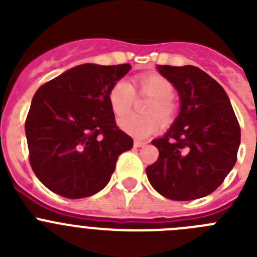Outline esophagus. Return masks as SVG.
<instances>
[{
	"label": "esophagus",
	"instance_id": "obj_1",
	"mask_svg": "<svg viewBox=\"0 0 257 257\" xmlns=\"http://www.w3.org/2000/svg\"><path fill=\"white\" fill-rule=\"evenodd\" d=\"M144 144L145 143L140 142V140H135V142H134V147H135V148H140V147H143Z\"/></svg>",
	"mask_w": 257,
	"mask_h": 257
}]
</instances>
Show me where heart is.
Here are the masks:
<instances>
[{
    "mask_svg": "<svg viewBox=\"0 0 257 257\" xmlns=\"http://www.w3.org/2000/svg\"><path fill=\"white\" fill-rule=\"evenodd\" d=\"M135 88L138 94L149 96L144 106L148 114H128L122 117L118 124L122 130L135 138H147L158 127V119L162 123H170L176 114V104L172 99L174 83L161 74H142L133 78V86L124 79H119L109 90V104L115 115L127 114L135 100Z\"/></svg>",
    "mask_w": 257,
    "mask_h": 257,
    "instance_id": "obj_1",
    "label": "heart"
}]
</instances>
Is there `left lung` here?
Returning a JSON list of instances; mask_svg holds the SVG:
<instances>
[{"mask_svg": "<svg viewBox=\"0 0 257 257\" xmlns=\"http://www.w3.org/2000/svg\"><path fill=\"white\" fill-rule=\"evenodd\" d=\"M180 97V113L170 130L152 142L160 156L147 167L149 183L172 201L208 196L237 161L240 128L224 88L193 65H158Z\"/></svg>", "mask_w": 257, "mask_h": 257, "instance_id": "left-lung-1", "label": "left lung"}]
</instances>
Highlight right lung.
<instances>
[{"label":"right lung","mask_w":257,"mask_h":257,"mask_svg":"<svg viewBox=\"0 0 257 257\" xmlns=\"http://www.w3.org/2000/svg\"><path fill=\"white\" fill-rule=\"evenodd\" d=\"M130 64H82L41 86L26 119L29 162L51 192L77 199L100 192L134 142L117 126L109 90Z\"/></svg>","instance_id":"obj_1"}]
</instances>
